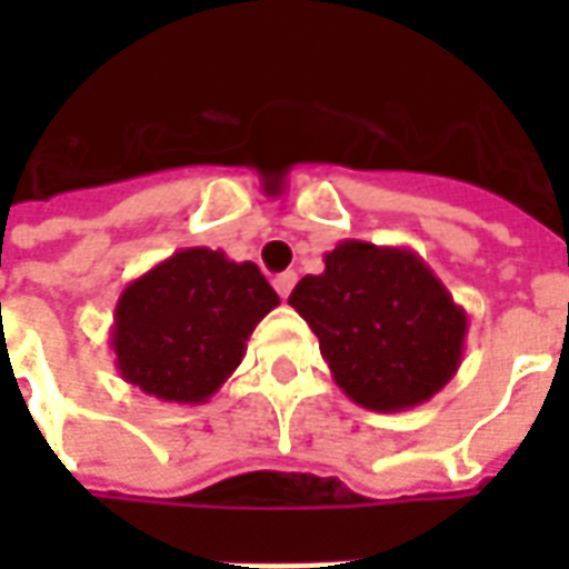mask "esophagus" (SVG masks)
Returning <instances> with one entry per match:
<instances>
[{"label": "esophagus", "mask_w": 569, "mask_h": 569, "mask_svg": "<svg viewBox=\"0 0 569 569\" xmlns=\"http://www.w3.org/2000/svg\"><path fill=\"white\" fill-rule=\"evenodd\" d=\"M296 271H283L273 277V289H277V296L280 298H289V292H292V286H296Z\"/></svg>", "instance_id": "obj_1"}]
</instances>
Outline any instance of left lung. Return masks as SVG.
Masks as SVG:
<instances>
[{
  "label": "left lung",
  "instance_id": "1",
  "mask_svg": "<svg viewBox=\"0 0 569 569\" xmlns=\"http://www.w3.org/2000/svg\"><path fill=\"white\" fill-rule=\"evenodd\" d=\"M322 261L289 305L320 338L335 383L371 411H408L439 393L460 369L469 320L427 261L366 240H341Z\"/></svg>",
  "mask_w": 569,
  "mask_h": 569
}]
</instances>
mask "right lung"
Masks as SVG:
<instances>
[{"label": "right lung", "mask_w": 569, "mask_h": 569, "mask_svg": "<svg viewBox=\"0 0 569 569\" xmlns=\"http://www.w3.org/2000/svg\"><path fill=\"white\" fill-rule=\"evenodd\" d=\"M280 298L252 261L188 247L121 292L112 350L121 378L146 396L200 406L222 387Z\"/></svg>", "instance_id": "obj_1"}]
</instances>
